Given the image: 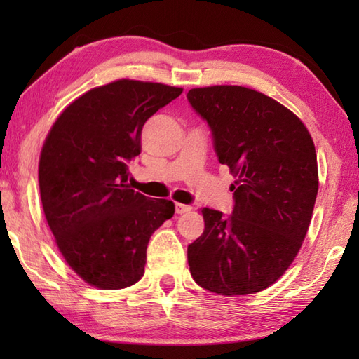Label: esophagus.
I'll return each mask as SVG.
<instances>
[{
    "label": "esophagus",
    "mask_w": 359,
    "mask_h": 359,
    "mask_svg": "<svg viewBox=\"0 0 359 359\" xmlns=\"http://www.w3.org/2000/svg\"><path fill=\"white\" fill-rule=\"evenodd\" d=\"M191 210H193L191 205L175 203V212H177V215H184V212H188V211H191Z\"/></svg>",
    "instance_id": "esophagus-1"
}]
</instances>
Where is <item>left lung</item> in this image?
<instances>
[{
	"label": "left lung",
	"mask_w": 359,
	"mask_h": 359,
	"mask_svg": "<svg viewBox=\"0 0 359 359\" xmlns=\"http://www.w3.org/2000/svg\"><path fill=\"white\" fill-rule=\"evenodd\" d=\"M187 98L208 123L219 162L238 179L231 215L202 210L205 230L188 245L189 271L217 294L262 292L307 234L318 194L313 140L292 111L253 89L197 88Z\"/></svg>",
	"instance_id": "left-lung-1"
}]
</instances>
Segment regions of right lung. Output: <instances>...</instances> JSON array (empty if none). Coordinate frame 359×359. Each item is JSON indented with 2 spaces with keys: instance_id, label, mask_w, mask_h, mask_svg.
<instances>
[{
  "instance_id": "obj_1",
  "label": "right lung",
  "mask_w": 359,
  "mask_h": 359,
  "mask_svg": "<svg viewBox=\"0 0 359 359\" xmlns=\"http://www.w3.org/2000/svg\"><path fill=\"white\" fill-rule=\"evenodd\" d=\"M182 88L118 80L88 90L57 118L41 149L38 182L50 231L71 269L88 284L117 290L144 273L151 234L174 203L129 187L147 120Z\"/></svg>"
}]
</instances>
